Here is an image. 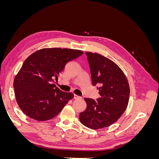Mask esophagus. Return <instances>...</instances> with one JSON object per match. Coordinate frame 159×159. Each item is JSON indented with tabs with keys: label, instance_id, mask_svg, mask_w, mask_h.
Wrapping results in <instances>:
<instances>
[{
	"label": "esophagus",
	"instance_id": "34e87169",
	"mask_svg": "<svg viewBox=\"0 0 159 159\" xmlns=\"http://www.w3.org/2000/svg\"><path fill=\"white\" fill-rule=\"evenodd\" d=\"M80 98H81V97H80V96H78V95H77L74 94V99H80Z\"/></svg>",
	"mask_w": 159,
	"mask_h": 159
}]
</instances>
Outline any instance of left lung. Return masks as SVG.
Listing matches in <instances>:
<instances>
[{"label": "left lung", "mask_w": 159, "mask_h": 159, "mask_svg": "<svg viewBox=\"0 0 159 159\" xmlns=\"http://www.w3.org/2000/svg\"><path fill=\"white\" fill-rule=\"evenodd\" d=\"M92 85H99L100 98H84L87 108L80 113V120L91 129L110 126L121 117L127 109L130 89L121 68L107 57L86 52Z\"/></svg>", "instance_id": "8db88e82"}]
</instances>
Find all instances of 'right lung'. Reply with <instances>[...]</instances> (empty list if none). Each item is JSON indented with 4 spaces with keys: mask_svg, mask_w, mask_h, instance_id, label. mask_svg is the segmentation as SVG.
<instances>
[{
    "mask_svg": "<svg viewBox=\"0 0 159 159\" xmlns=\"http://www.w3.org/2000/svg\"><path fill=\"white\" fill-rule=\"evenodd\" d=\"M84 54L78 50L44 48L27 57L14 80L16 102L23 113L43 121L55 117L74 98L53 82L68 62Z\"/></svg>",
    "mask_w": 159,
    "mask_h": 159,
    "instance_id": "1",
    "label": "right lung"
}]
</instances>
